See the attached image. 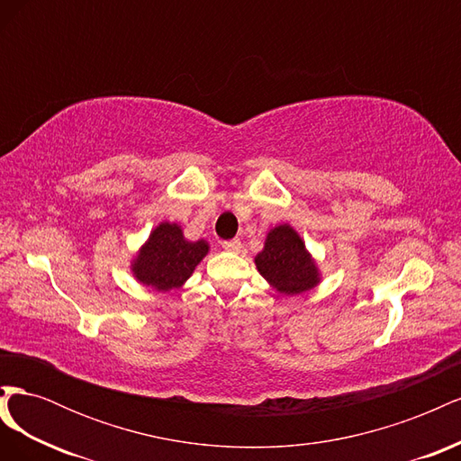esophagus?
Returning a JSON list of instances; mask_svg holds the SVG:
<instances>
[{
    "mask_svg": "<svg viewBox=\"0 0 461 461\" xmlns=\"http://www.w3.org/2000/svg\"><path fill=\"white\" fill-rule=\"evenodd\" d=\"M222 248L227 249V252H232V254H239L240 249H242V242L239 240V239H234V240H227V242H222Z\"/></svg>",
    "mask_w": 461,
    "mask_h": 461,
    "instance_id": "34e87169",
    "label": "esophagus"
}]
</instances>
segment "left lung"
Here are the masks:
<instances>
[{
	"label": "left lung",
	"instance_id": "left-lung-1",
	"mask_svg": "<svg viewBox=\"0 0 461 461\" xmlns=\"http://www.w3.org/2000/svg\"><path fill=\"white\" fill-rule=\"evenodd\" d=\"M259 275L283 296H298L321 283V269L300 232L283 222L273 227L254 258Z\"/></svg>",
	"mask_w": 461,
	"mask_h": 461
}]
</instances>
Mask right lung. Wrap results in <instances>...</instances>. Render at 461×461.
Returning <instances> with one entry per match:
<instances>
[{
	"label": "right lung",
	"mask_w": 461,
	"mask_h": 461,
	"mask_svg": "<svg viewBox=\"0 0 461 461\" xmlns=\"http://www.w3.org/2000/svg\"><path fill=\"white\" fill-rule=\"evenodd\" d=\"M207 254V240H188L178 222L161 221L131 259V273L144 286L169 292L185 286Z\"/></svg>",
	"instance_id": "right-lung-1"
}]
</instances>
